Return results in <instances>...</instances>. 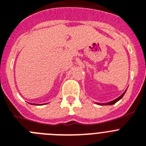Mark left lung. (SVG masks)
<instances>
[{
    "label": "left lung",
    "instance_id": "8db88e82",
    "mask_svg": "<svg viewBox=\"0 0 146 146\" xmlns=\"http://www.w3.org/2000/svg\"><path fill=\"white\" fill-rule=\"evenodd\" d=\"M125 92H126V90H125V91L124 92V93H123V94H122V95H121L120 96H119V97H118V98H117V99H116V100H113V101L110 102H108V103L100 104V105H113V104H115V103H116V102H118L119 100H121V99H122V98L123 97V96H124V94H125Z\"/></svg>",
    "mask_w": 146,
    "mask_h": 146
}]
</instances>
